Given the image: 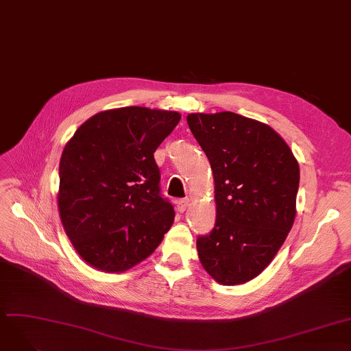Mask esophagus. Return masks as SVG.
Listing matches in <instances>:
<instances>
[{
    "mask_svg": "<svg viewBox=\"0 0 351 351\" xmlns=\"http://www.w3.org/2000/svg\"><path fill=\"white\" fill-rule=\"evenodd\" d=\"M189 203H190L189 198H180V199H177V202H176L177 210H178L180 213H184L186 208L189 207Z\"/></svg>",
    "mask_w": 351,
    "mask_h": 351,
    "instance_id": "obj_1",
    "label": "esophagus"
}]
</instances>
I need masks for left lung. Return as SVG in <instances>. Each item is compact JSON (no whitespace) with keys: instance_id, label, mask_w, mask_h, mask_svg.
Masks as SVG:
<instances>
[{"instance_id":"obj_1","label":"left lung","mask_w":351,"mask_h":351,"mask_svg":"<svg viewBox=\"0 0 351 351\" xmlns=\"http://www.w3.org/2000/svg\"><path fill=\"white\" fill-rule=\"evenodd\" d=\"M187 123L215 182V224L197 239L199 261L221 285H243L271 263L291 230L298 162L273 128L240 114H190Z\"/></svg>"}]
</instances>
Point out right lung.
<instances>
[{
    "label": "right lung",
    "instance_id": "1",
    "mask_svg": "<svg viewBox=\"0 0 351 351\" xmlns=\"http://www.w3.org/2000/svg\"><path fill=\"white\" fill-rule=\"evenodd\" d=\"M181 119L124 107L98 112L66 143L58 208L66 236L88 264L124 271L152 254L174 221L161 195L154 152Z\"/></svg>",
    "mask_w": 351,
    "mask_h": 351
}]
</instances>
